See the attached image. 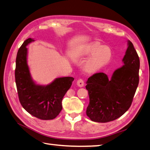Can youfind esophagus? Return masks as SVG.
Instances as JSON below:
<instances>
[{"mask_svg": "<svg viewBox=\"0 0 150 150\" xmlns=\"http://www.w3.org/2000/svg\"><path fill=\"white\" fill-rule=\"evenodd\" d=\"M77 84L79 87H83L84 84L83 79H78L77 81Z\"/></svg>", "mask_w": 150, "mask_h": 150, "instance_id": "1", "label": "esophagus"}]
</instances>
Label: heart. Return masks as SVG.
<instances>
[{
  "label": "heart",
  "mask_w": 150,
  "mask_h": 150,
  "mask_svg": "<svg viewBox=\"0 0 150 150\" xmlns=\"http://www.w3.org/2000/svg\"><path fill=\"white\" fill-rule=\"evenodd\" d=\"M100 47L101 46L97 43H93L85 48V54H88L94 52L87 64V68L88 69H96L107 63L110 59L111 57V49L108 47H102L101 48Z\"/></svg>",
  "instance_id": "b5f03b06"
}]
</instances>
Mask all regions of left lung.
<instances>
[{
	"label": "left lung",
	"mask_w": 150,
	"mask_h": 150,
	"mask_svg": "<svg viewBox=\"0 0 150 150\" xmlns=\"http://www.w3.org/2000/svg\"><path fill=\"white\" fill-rule=\"evenodd\" d=\"M122 62L123 66L116 69L110 79L104 73H95L88 79L86 88L90 102L86 113L91 121H114L131 105L139 83L140 59L130 40Z\"/></svg>",
	"instance_id": "1"
}]
</instances>
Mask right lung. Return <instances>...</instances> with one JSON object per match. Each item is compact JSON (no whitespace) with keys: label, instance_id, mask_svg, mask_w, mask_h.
<instances>
[{"label":"right lung","instance_id":"right-lung-1","mask_svg":"<svg viewBox=\"0 0 150 150\" xmlns=\"http://www.w3.org/2000/svg\"><path fill=\"white\" fill-rule=\"evenodd\" d=\"M34 41L29 38L19 48L16 61L15 79L20 103L31 115L42 120L56 118L62 110V101L74 78H57L48 85H39L33 81L28 63L26 46Z\"/></svg>","mask_w":150,"mask_h":150}]
</instances>
